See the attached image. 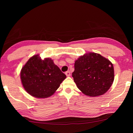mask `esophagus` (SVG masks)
Wrapping results in <instances>:
<instances>
[{
    "instance_id": "34e87169",
    "label": "esophagus",
    "mask_w": 133,
    "mask_h": 133,
    "mask_svg": "<svg viewBox=\"0 0 133 133\" xmlns=\"http://www.w3.org/2000/svg\"><path fill=\"white\" fill-rule=\"evenodd\" d=\"M65 74L66 75L67 77H70V71H67L65 72Z\"/></svg>"
}]
</instances>
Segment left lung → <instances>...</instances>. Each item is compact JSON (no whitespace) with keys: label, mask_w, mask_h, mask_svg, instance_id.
<instances>
[{"label":"left lung","mask_w":133,"mask_h":133,"mask_svg":"<svg viewBox=\"0 0 133 133\" xmlns=\"http://www.w3.org/2000/svg\"><path fill=\"white\" fill-rule=\"evenodd\" d=\"M74 68L72 76L75 83L87 96L103 95L113 83V64L99 54L89 52L81 56L75 61Z\"/></svg>","instance_id":"1"}]
</instances>
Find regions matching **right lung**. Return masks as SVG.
Instances as JSON below:
<instances>
[{
  "instance_id": "obj_1",
  "label": "right lung",
  "mask_w": 133,
  "mask_h": 133,
  "mask_svg": "<svg viewBox=\"0 0 133 133\" xmlns=\"http://www.w3.org/2000/svg\"><path fill=\"white\" fill-rule=\"evenodd\" d=\"M66 76L51 58L42 60L39 54L31 57L21 71L24 90L38 98H46L54 94Z\"/></svg>"
}]
</instances>
